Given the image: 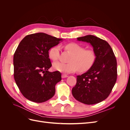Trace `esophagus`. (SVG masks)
<instances>
[{"label":"esophagus","mask_w":130,"mask_h":130,"mask_svg":"<svg viewBox=\"0 0 130 130\" xmlns=\"http://www.w3.org/2000/svg\"><path fill=\"white\" fill-rule=\"evenodd\" d=\"M68 77V75H66V74H62V78H66V77Z\"/></svg>","instance_id":"obj_1"}]
</instances>
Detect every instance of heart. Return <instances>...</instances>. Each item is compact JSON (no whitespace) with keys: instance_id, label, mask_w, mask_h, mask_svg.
Listing matches in <instances>:
<instances>
[{"instance_id":"b5f03b06","label":"heart","mask_w":130,"mask_h":130,"mask_svg":"<svg viewBox=\"0 0 130 130\" xmlns=\"http://www.w3.org/2000/svg\"><path fill=\"white\" fill-rule=\"evenodd\" d=\"M64 48L72 55L68 63L57 62L53 64L55 70L63 73H72L78 70L84 72L90 69L95 62L96 54L92 49H85L84 47L75 43H70L64 45ZM60 56V48L55 46L51 48L49 56L53 61H57Z\"/></svg>"}]
</instances>
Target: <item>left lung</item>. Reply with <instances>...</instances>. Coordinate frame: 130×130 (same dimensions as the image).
I'll return each mask as SVG.
<instances>
[{"label": "left lung", "instance_id": "left-lung-1", "mask_svg": "<svg viewBox=\"0 0 130 130\" xmlns=\"http://www.w3.org/2000/svg\"><path fill=\"white\" fill-rule=\"evenodd\" d=\"M77 39L91 44L96 59L87 72L76 76V84L72 89V94L76 100L85 104L99 103L109 96L116 82V56L108 43L99 37L89 35Z\"/></svg>", "mask_w": 130, "mask_h": 130}]
</instances>
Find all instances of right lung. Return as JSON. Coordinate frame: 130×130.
<instances>
[{
	"label": "right lung",
	"mask_w": 130,
	"mask_h": 130,
	"mask_svg": "<svg viewBox=\"0 0 130 130\" xmlns=\"http://www.w3.org/2000/svg\"><path fill=\"white\" fill-rule=\"evenodd\" d=\"M62 40L39 32L27 35L19 44L13 56L14 78L27 99L41 103L54 95L61 74L48 71L52 66L49 50Z\"/></svg>",
	"instance_id": "add662e5"
}]
</instances>
